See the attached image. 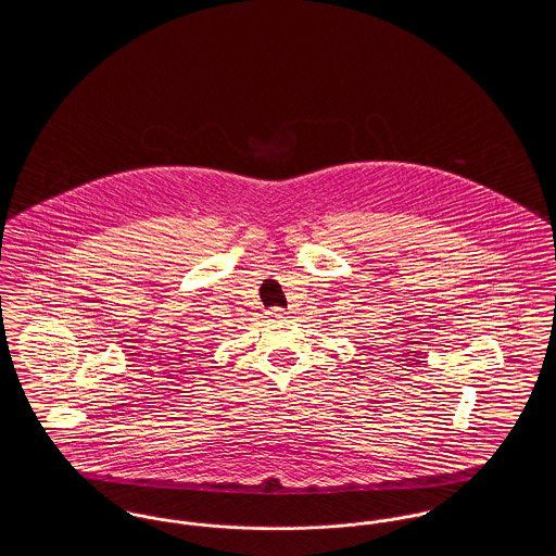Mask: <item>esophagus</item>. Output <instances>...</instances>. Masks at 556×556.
<instances>
[{
  "label": "esophagus",
  "instance_id": "34e87169",
  "mask_svg": "<svg viewBox=\"0 0 556 556\" xmlns=\"http://www.w3.org/2000/svg\"><path fill=\"white\" fill-rule=\"evenodd\" d=\"M266 315H268V318H270V320H283L288 313H286L283 308H270V311H268Z\"/></svg>",
  "mask_w": 556,
  "mask_h": 556
}]
</instances>
